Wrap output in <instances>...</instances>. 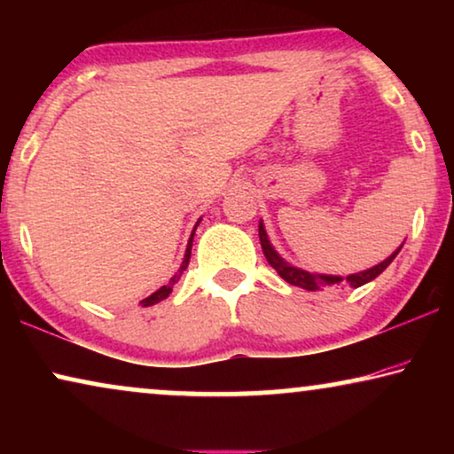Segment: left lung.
<instances>
[{"label":"left lung","instance_id":"obj_1","mask_svg":"<svg viewBox=\"0 0 454 454\" xmlns=\"http://www.w3.org/2000/svg\"><path fill=\"white\" fill-rule=\"evenodd\" d=\"M258 235H260V246H262V252H264L266 260H269V264L278 272V277L285 278V281H287L289 285H295V287H301V289H308V291H318V289H322V287H326V285H334V283L343 281V278H340V277L314 275V272L295 269V266H291L289 262H285V260L275 252V247L270 246L269 235H266V231H264L262 221H260V225H258ZM401 247H403V246H401ZM401 247H399V250H395L393 254H390V256H388L387 260H384V262L376 264L374 269H368V270H364V272H356V275L347 277L345 281L349 283L351 287H362V285L370 283L372 278H376L384 269H387V266H388L390 262H393L396 254L401 252Z\"/></svg>","mask_w":454,"mask_h":454}]
</instances>
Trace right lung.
Wrapping results in <instances>:
<instances>
[{
	"label": "right lung",
	"mask_w": 454,
	"mask_h": 454,
	"mask_svg": "<svg viewBox=\"0 0 454 454\" xmlns=\"http://www.w3.org/2000/svg\"><path fill=\"white\" fill-rule=\"evenodd\" d=\"M198 223H200V221H198ZM196 227H198V225H196ZM196 227H194V231H196ZM192 239H194V233L190 235V241H188V250H185L184 262H182V266H179V272H177V275H176V277H171V281H169V283L163 285V287H160L159 291H154L153 295H148L146 300H142V301H140L142 306H153V303H159L160 300H165V297L171 294V291H173V285H176V283L179 281V277H182V272L185 270V266H188V262H190V256H192Z\"/></svg>",
	"instance_id": "right-lung-1"
}]
</instances>
